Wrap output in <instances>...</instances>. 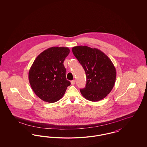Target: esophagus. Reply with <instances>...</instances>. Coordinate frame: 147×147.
Instances as JSON below:
<instances>
[{"label": "esophagus", "instance_id": "1", "mask_svg": "<svg viewBox=\"0 0 147 147\" xmlns=\"http://www.w3.org/2000/svg\"><path fill=\"white\" fill-rule=\"evenodd\" d=\"M70 83H71V85H74V84H75V80H71V81L70 82Z\"/></svg>", "mask_w": 147, "mask_h": 147}]
</instances>
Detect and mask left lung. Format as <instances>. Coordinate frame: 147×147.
<instances>
[{
    "label": "left lung",
    "mask_w": 147,
    "mask_h": 147,
    "mask_svg": "<svg viewBox=\"0 0 147 147\" xmlns=\"http://www.w3.org/2000/svg\"><path fill=\"white\" fill-rule=\"evenodd\" d=\"M72 52L86 76V86L80 89L82 95L91 101L105 98L112 90L116 78V68L111 59L100 50L86 46L74 47Z\"/></svg>",
    "instance_id": "left-lung-1"
}]
</instances>
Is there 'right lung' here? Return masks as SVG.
Masks as SVG:
<instances>
[{
	"mask_svg": "<svg viewBox=\"0 0 147 147\" xmlns=\"http://www.w3.org/2000/svg\"><path fill=\"white\" fill-rule=\"evenodd\" d=\"M69 52L68 47H52L41 53L32 64L28 72L29 82L35 94L43 101L57 102L70 85L63 64Z\"/></svg>",
	"mask_w": 147,
	"mask_h": 147,
	"instance_id": "1",
	"label": "right lung"
}]
</instances>
